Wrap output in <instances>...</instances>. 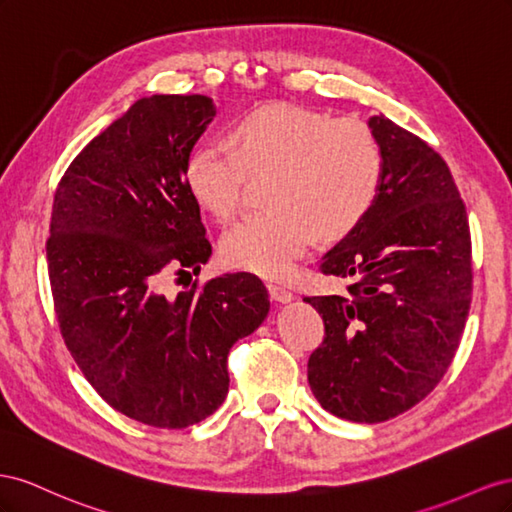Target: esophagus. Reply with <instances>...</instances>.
I'll use <instances>...</instances> for the list:
<instances>
[{
    "label": "esophagus",
    "instance_id": "1",
    "mask_svg": "<svg viewBox=\"0 0 512 512\" xmlns=\"http://www.w3.org/2000/svg\"><path fill=\"white\" fill-rule=\"evenodd\" d=\"M268 294H270L272 302H279V304H287L294 300V294H291L289 289H285L281 285H274V283H268Z\"/></svg>",
    "mask_w": 512,
    "mask_h": 512
}]
</instances>
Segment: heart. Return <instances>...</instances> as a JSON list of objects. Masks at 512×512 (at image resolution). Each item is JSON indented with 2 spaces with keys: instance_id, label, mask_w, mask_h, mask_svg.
<instances>
[{
  "instance_id": "b5f03b06",
  "label": "heart",
  "mask_w": 512,
  "mask_h": 512,
  "mask_svg": "<svg viewBox=\"0 0 512 512\" xmlns=\"http://www.w3.org/2000/svg\"><path fill=\"white\" fill-rule=\"evenodd\" d=\"M272 203L229 231L223 257L231 268L287 279L319 233L334 240L373 210L384 178V154L373 130L324 111L270 105L242 115L229 145L203 141L184 163L188 193L216 221L238 218L251 175H268Z\"/></svg>"
}]
</instances>
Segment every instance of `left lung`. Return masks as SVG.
<instances>
[{
  "label": "left lung",
  "mask_w": 512,
  "mask_h": 512,
  "mask_svg": "<svg viewBox=\"0 0 512 512\" xmlns=\"http://www.w3.org/2000/svg\"><path fill=\"white\" fill-rule=\"evenodd\" d=\"M384 154L367 218L319 261L343 296H306L324 319L309 386L330 414L384 422L440 384L472 302V238L446 160L384 115L369 120Z\"/></svg>",
  "instance_id": "8db88e82"
}]
</instances>
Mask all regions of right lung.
<instances>
[{"label": "right lung", "instance_id": "right-lung-1", "mask_svg": "<svg viewBox=\"0 0 512 512\" xmlns=\"http://www.w3.org/2000/svg\"><path fill=\"white\" fill-rule=\"evenodd\" d=\"M212 118L201 94L137 100L77 154L53 199L47 261L68 352L113 410L160 429L221 407L231 345L270 311L264 283L246 272L160 289L212 255L184 184Z\"/></svg>", "mask_w": 512, "mask_h": 512}]
</instances>
